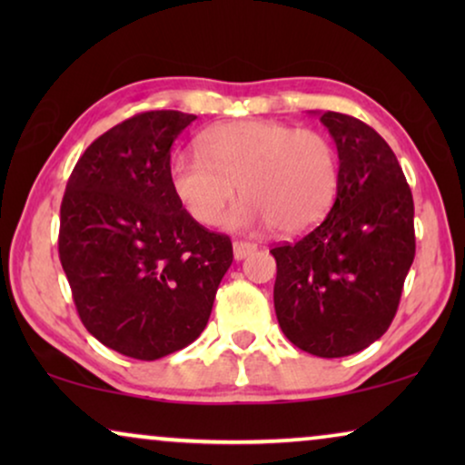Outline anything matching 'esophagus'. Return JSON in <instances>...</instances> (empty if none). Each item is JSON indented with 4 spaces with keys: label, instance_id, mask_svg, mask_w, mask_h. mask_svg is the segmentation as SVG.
Wrapping results in <instances>:
<instances>
[{
    "label": "esophagus",
    "instance_id": "1",
    "mask_svg": "<svg viewBox=\"0 0 465 465\" xmlns=\"http://www.w3.org/2000/svg\"><path fill=\"white\" fill-rule=\"evenodd\" d=\"M258 247L253 243H247V241H234L232 243V253H234V260H243L250 256V253L256 252Z\"/></svg>",
    "mask_w": 465,
    "mask_h": 465
}]
</instances>
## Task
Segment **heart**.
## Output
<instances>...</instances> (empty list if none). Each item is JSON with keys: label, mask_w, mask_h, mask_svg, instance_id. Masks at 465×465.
<instances>
[{"label": "heart", "mask_w": 465, "mask_h": 465, "mask_svg": "<svg viewBox=\"0 0 465 465\" xmlns=\"http://www.w3.org/2000/svg\"><path fill=\"white\" fill-rule=\"evenodd\" d=\"M171 190L193 220L218 226L241 194L237 228L301 234L320 224L339 188V156L322 133L275 120H237L203 133L201 152L169 164Z\"/></svg>", "instance_id": "1"}]
</instances>
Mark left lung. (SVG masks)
Here are the masks:
<instances>
[{
    "instance_id": "obj_1",
    "label": "left lung",
    "mask_w": 465,
    "mask_h": 465,
    "mask_svg": "<svg viewBox=\"0 0 465 465\" xmlns=\"http://www.w3.org/2000/svg\"><path fill=\"white\" fill-rule=\"evenodd\" d=\"M339 152V188L320 226L272 247L277 322L317 358L358 353L381 339L398 311L415 258V205L396 154L372 126L320 114Z\"/></svg>"
}]
</instances>
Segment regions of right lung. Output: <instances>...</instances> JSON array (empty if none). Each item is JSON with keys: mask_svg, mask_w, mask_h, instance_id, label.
<instances>
[{"mask_svg": "<svg viewBox=\"0 0 465 465\" xmlns=\"http://www.w3.org/2000/svg\"><path fill=\"white\" fill-rule=\"evenodd\" d=\"M194 114H137L88 145L61 203L59 256L80 320L135 360L180 351L205 330L232 264L171 190V148Z\"/></svg>", "mask_w": 465, "mask_h": 465, "instance_id": "add662e5", "label": "right lung"}]
</instances>
